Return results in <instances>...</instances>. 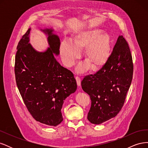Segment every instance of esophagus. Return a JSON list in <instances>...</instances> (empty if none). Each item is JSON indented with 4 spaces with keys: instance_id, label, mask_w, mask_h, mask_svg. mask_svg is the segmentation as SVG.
<instances>
[{
    "instance_id": "34e87169",
    "label": "esophagus",
    "mask_w": 148,
    "mask_h": 148,
    "mask_svg": "<svg viewBox=\"0 0 148 148\" xmlns=\"http://www.w3.org/2000/svg\"><path fill=\"white\" fill-rule=\"evenodd\" d=\"M76 80H77V85L78 86H81V79H80L78 77H76Z\"/></svg>"
}]
</instances>
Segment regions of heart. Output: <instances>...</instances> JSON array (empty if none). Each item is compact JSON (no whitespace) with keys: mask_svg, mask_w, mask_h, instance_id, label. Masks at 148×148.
<instances>
[{"mask_svg":"<svg viewBox=\"0 0 148 148\" xmlns=\"http://www.w3.org/2000/svg\"><path fill=\"white\" fill-rule=\"evenodd\" d=\"M73 42L65 39L60 43V54L65 66H73L80 57L79 50H85V59L87 62L79 64L77 71L83 73L92 66L93 70L104 66L110 59L112 41L109 35L104 34L100 29H89L76 34Z\"/></svg>","mask_w":148,"mask_h":148,"instance_id":"b5f03b06","label":"heart"}]
</instances>
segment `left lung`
Segmentation results:
<instances>
[{
    "mask_svg": "<svg viewBox=\"0 0 148 148\" xmlns=\"http://www.w3.org/2000/svg\"><path fill=\"white\" fill-rule=\"evenodd\" d=\"M132 56L126 40L119 36L107 63L94 75L84 77L83 90L90 96L88 120L99 125L122 109L133 78Z\"/></svg>",
    "mask_w": 148,
    "mask_h": 148,
    "instance_id": "left-lung-1",
    "label": "left lung"
}]
</instances>
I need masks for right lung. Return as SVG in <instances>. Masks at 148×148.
Instances as JSON below:
<instances>
[{"mask_svg":"<svg viewBox=\"0 0 148 148\" xmlns=\"http://www.w3.org/2000/svg\"><path fill=\"white\" fill-rule=\"evenodd\" d=\"M47 35L49 47L38 52L31 45V28L17 46L15 73L16 85L29 113L38 122L49 126L60 124L64 100L75 92L77 84L73 73L57 62L60 39L53 29H41Z\"/></svg>","mask_w":148,"mask_h":148,"instance_id":"1","label":"right lung"}]
</instances>
